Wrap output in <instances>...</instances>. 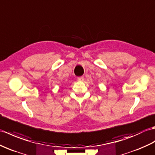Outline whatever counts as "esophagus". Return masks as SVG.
Masks as SVG:
<instances>
[{
    "mask_svg": "<svg viewBox=\"0 0 155 155\" xmlns=\"http://www.w3.org/2000/svg\"><path fill=\"white\" fill-rule=\"evenodd\" d=\"M84 79V77H78V80L79 81H83Z\"/></svg>",
    "mask_w": 155,
    "mask_h": 155,
    "instance_id": "1",
    "label": "esophagus"
}]
</instances>
